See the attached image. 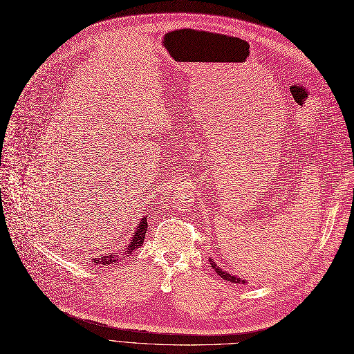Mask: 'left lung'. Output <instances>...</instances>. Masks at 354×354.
I'll use <instances>...</instances> for the list:
<instances>
[{"label":"left lung","instance_id":"left-lung-1","mask_svg":"<svg viewBox=\"0 0 354 354\" xmlns=\"http://www.w3.org/2000/svg\"><path fill=\"white\" fill-rule=\"evenodd\" d=\"M209 261H210V263H212V268H213L214 271H216V274H217V275H221L225 281H230V282H233V283H245V282H246L245 279H241V278H239V277H236V275H232V274H229V272L223 271V269H222L221 266H217V265H216V262H213V259H212V258H209Z\"/></svg>","mask_w":354,"mask_h":354}]
</instances>
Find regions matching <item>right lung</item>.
Instances as JSON below:
<instances>
[{
  "label": "right lung",
  "mask_w": 354,
  "mask_h": 354,
  "mask_svg": "<svg viewBox=\"0 0 354 354\" xmlns=\"http://www.w3.org/2000/svg\"><path fill=\"white\" fill-rule=\"evenodd\" d=\"M147 227H148V223H147V216H144L141 221H140V225L137 227V230L133 232L132 238H131V242L129 245L125 248V250L122 252H118V254H112V255H106V257H96L92 259L93 265H112V263H116L120 262L125 258H128L131 254H133L138 248L142 246L144 243V239H145V232H147Z\"/></svg>",
  "instance_id": "1"
}]
</instances>
